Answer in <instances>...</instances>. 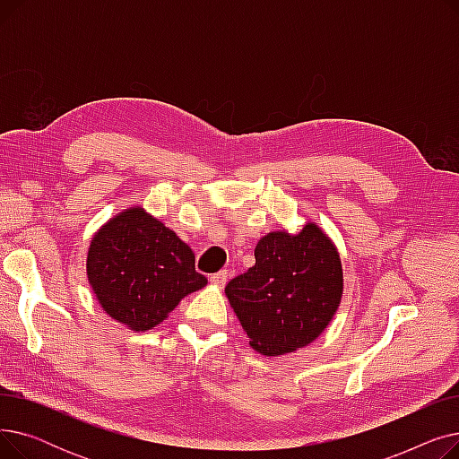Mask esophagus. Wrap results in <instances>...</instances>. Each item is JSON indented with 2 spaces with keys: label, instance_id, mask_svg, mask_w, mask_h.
<instances>
[{
  "label": "esophagus",
  "instance_id": "1",
  "mask_svg": "<svg viewBox=\"0 0 459 459\" xmlns=\"http://www.w3.org/2000/svg\"><path fill=\"white\" fill-rule=\"evenodd\" d=\"M227 279H229V272H227V270H221V272H217V273H213V275L210 277V282H212V284H217V286H225Z\"/></svg>",
  "mask_w": 459,
  "mask_h": 459
}]
</instances>
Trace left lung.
Listing matches in <instances>:
<instances>
[{
	"label": "left lung",
	"mask_w": 459,
	"mask_h": 459,
	"mask_svg": "<svg viewBox=\"0 0 459 459\" xmlns=\"http://www.w3.org/2000/svg\"><path fill=\"white\" fill-rule=\"evenodd\" d=\"M342 292L341 255L316 223H307L298 234L275 230L260 238L255 266L225 288L251 348L268 357L316 341Z\"/></svg>",
	"instance_id": "left-lung-1"
}]
</instances>
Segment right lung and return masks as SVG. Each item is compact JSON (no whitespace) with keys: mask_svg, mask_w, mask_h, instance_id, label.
Segmentation results:
<instances>
[{"mask_svg":"<svg viewBox=\"0 0 459 459\" xmlns=\"http://www.w3.org/2000/svg\"><path fill=\"white\" fill-rule=\"evenodd\" d=\"M87 277L102 308L132 331L156 327L208 282L189 246L141 206L117 213L92 236Z\"/></svg>","mask_w":459,"mask_h":459,"instance_id":"1","label":"right lung"}]
</instances>
